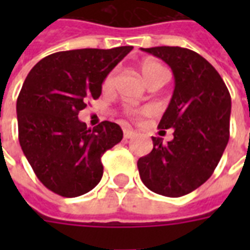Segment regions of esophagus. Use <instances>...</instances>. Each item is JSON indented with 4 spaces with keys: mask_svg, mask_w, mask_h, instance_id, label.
Instances as JSON below:
<instances>
[{
    "mask_svg": "<svg viewBox=\"0 0 250 250\" xmlns=\"http://www.w3.org/2000/svg\"><path fill=\"white\" fill-rule=\"evenodd\" d=\"M136 136V132H133L131 129H125V139H132V137Z\"/></svg>",
    "mask_w": 250,
    "mask_h": 250,
    "instance_id": "34e87169",
    "label": "esophagus"
}]
</instances>
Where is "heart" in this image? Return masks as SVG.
Segmentation results:
<instances>
[{
	"label": "heart",
	"mask_w": 250,
	"mask_h": 250,
	"mask_svg": "<svg viewBox=\"0 0 250 250\" xmlns=\"http://www.w3.org/2000/svg\"><path fill=\"white\" fill-rule=\"evenodd\" d=\"M140 71L143 74V78L145 79V82L148 84H150L152 82L157 79H161V78H165L166 76V70L161 63L156 62V61L148 60L144 61L140 66ZM114 76H115V71L109 72L106 78L104 79V83H102V88L105 90L110 89L111 86H113L114 83ZM152 113V109L150 107H144V109L139 110L136 113L137 117H140V115H146V114Z\"/></svg>",
	"instance_id": "b5f03b06"
}]
</instances>
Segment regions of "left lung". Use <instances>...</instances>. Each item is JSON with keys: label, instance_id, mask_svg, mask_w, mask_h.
I'll return each instance as SVG.
<instances>
[{"label": "left lung", "instance_id": "1", "mask_svg": "<svg viewBox=\"0 0 250 250\" xmlns=\"http://www.w3.org/2000/svg\"><path fill=\"white\" fill-rule=\"evenodd\" d=\"M172 70L175 89L158 128H174L167 144L152 137L153 150L137 161L154 193L180 197L202 186L215 170L229 139L231 96L218 71L198 53L180 46L141 48Z\"/></svg>", "mask_w": 250, "mask_h": 250}]
</instances>
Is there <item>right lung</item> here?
<instances>
[{
  "label": "right lung",
  "mask_w": 250,
  "mask_h": 250,
  "mask_svg": "<svg viewBox=\"0 0 250 250\" xmlns=\"http://www.w3.org/2000/svg\"><path fill=\"white\" fill-rule=\"evenodd\" d=\"M132 46L76 49L45 57L25 78L17 100L19 143L35 174L48 189L78 197L97 186L102 154L123 139L117 123L93 129L78 119L101 94L106 75Z\"/></svg>",
  "instance_id": "obj_1"
}]
</instances>
